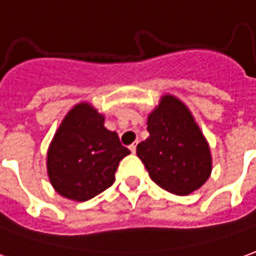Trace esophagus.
Instances as JSON below:
<instances>
[{"label": "esophagus", "mask_w": 256, "mask_h": 256, "mask_svg": "<svg viewBox=\"0 0 256 256\" xmlns=\"http://www.w3.org/2000/svg\"><path fill=\"white\" fill-rule=\"evenodd\" d=\"M130 150H131L132 153H135V152H136V142H134L132 145H130Z\"/></svg>", "instance_id": "obj_1"}]
</instances>
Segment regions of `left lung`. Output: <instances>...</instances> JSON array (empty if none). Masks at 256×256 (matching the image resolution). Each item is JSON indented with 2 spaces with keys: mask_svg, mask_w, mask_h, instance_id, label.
Listing matches in <instances>:
<instances>
[{
  "mask_svg": "<svg viewBox=\"0 0 256 256\" xmlns=\"http://www.w3.org/2000/svg\"><path fill=\"white\" fill-rule=\"evenodd\" d=\"M148 131L149 138L136 146V154L160 188L184 196L205 184L212 172L210 148L178 98H160L148 116Z\"/></svg>",
  "mask_w": 256,
  "mask_h": 256,
  "instance_id": "1",
  "label": "left lung"
}]
</instances>
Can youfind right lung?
<instances>
[{
    "label": "right lung",
    "instance_id": "obj_1",
    "mask_svg": "<svg viewBox=\"0 0 256 256\" xmlns=\"http://www.w3.org/2000/svg\"><path fill=\"white\" fill-rule=\"evenodd\" d=\"M117 132L104 126V116L80 102L66 112L47 152L52 188L66 199L84 202L107 190L120 162L130 154Z\"/></svg>",
    "mask_w": 256,
    "mask_h": 256
}]
</instances>
